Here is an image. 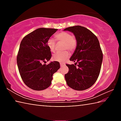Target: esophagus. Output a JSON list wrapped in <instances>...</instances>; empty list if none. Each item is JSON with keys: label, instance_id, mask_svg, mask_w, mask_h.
<instances>
[{"label": "esophagus", "instance_id": "1", "mask_svg": "<svg viewBox=\"0 0 121 121\" xmlns=\"http://www.w3.org/2000/svg\"><path fill=\"white\" fill-rule=\"evenodd\" d=\"M65 65V63H60V66L61 67H63L64 66V65Z\"/></svg>", "mask_w": 121, "mask_h": 121}]
</instances>
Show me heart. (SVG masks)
<instances>
[{
    "label": "heart",
    "instance_id": "1",
    "mask_svg": "<svg viewBox=\"0 0 121 121\" xmlns=\"http://www.w3.org/2000/svg\"><path fill=\"white\" fill-rule=\"evenodd\" d=\"M56 40L59 42H64L63 50H68L70 51H73L77 45V40L74 36L71 35L67 32H61L55 35ZM53 38H49L47 41V45L52 52L56 51V41ZM69 57L68 52L65 51L62 52L56 53L53 56V59L54 61L59 62H63Z\"/></svg>",
    "mask_w": 121,
    "mask_h": 121
}]
</instances>
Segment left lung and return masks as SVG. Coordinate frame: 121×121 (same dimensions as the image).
<instances>
[{"label":"left lung","mask_w":121,"mask_h":121,"mask_svg":"<svg viewBox=\"0 0 121 121\" xmlns=\"http://www.w3.org/2000/svg\"><path fill=\"white\" fill-rule=\"evenodd\" d=\"M64 31L73 32L77 40L76 48L70 59L75 62V65L66 64L69 71L65 75V81L71 89L86 90L95 83L100 72L103 54L99 42L95 34L84 26H70Z\"/></svg>","instance_id":"1"}]
</instances>
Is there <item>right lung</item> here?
Returning a JSON list of instances; mask_svg holds the SVG:
<instances>
[{
	"instance_id": "obj_1",
	"label": "right lung",
	"mask_w": 121,
	"mask_h": 121,
	"mask_svg": "<svg viewBox=\"0 0 121 121\" xmlns=\"http://www.w3.org/2000/svg\"><path fill=\"white\" fill-rule=\"evenodd\" d=\"M58 29L40 28L22 39L17 56V65L24 84L30 89L41 91L51 84L53 75L60 68L58 61H46L52 56L47 41Z\"/></svg>"
}]
</instances>
